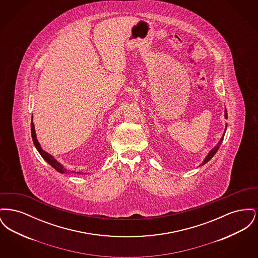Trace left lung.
Listing matches in <instances>:
<instances>
[{
    "instance_id": "1",
    "label": "left lung",
    "mask_w": 258,
    "mask_h": 258,
    "mask_svg": "<svg viewBox=\"0 0 258 258\" xmlns=\"http://www.w3.org/2000/svg\"><path fill=\"white\" fill-rule=\"evenodd\" d=\"M224 117H225V119H227V111H226V108H225V110H224ZM226 127H227V123L225 124V128H224V132H223V135L221 137V139H220V141L218 142V144L215 146V147L213 148V149H211L210 150V152L208 153V155L206 156V158L204 159V160L202 161V163L200 164V166H202V165H204L205 163H207L209 160H211L214 156H215V154L217 153V151L219 150V148L221 147V142H222V140H223V137H224V135H225V132H226Z\"/></svg>"
}]
</instances>
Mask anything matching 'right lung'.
<instances>
[{
  "instance_id": "add662e5",
  "label": "right lung",
  "mask_w": 258,
  "mask_h": 258,
  "mask_svg": "<svg viewBox=\"0 0 258 258\" xmlns=\"http://www.w3.org/2000/svg\"><path fill=\"white\" fill-rule=\"evenodd\" d=\"M31 133H32V138H33V142H34V144H35V147L37 148L38 153H39L40 156L43 158V160H45L46 162H48L50 165H51L55 170H57V171L59 172V173H63V174H64V173H68L67 168H64L63 165H61V163H60L58 160H56L52 155H50L47 152H45V151L41 148V146H40L39 142L37 141V135H36V131H35V124L33 123V117H32V123H31ZM71 173L81 174L80 172L72 171ZM82 174H83V173H82ZM84 174H87V173H84Z\"/></svg>"
}]
</instances>
